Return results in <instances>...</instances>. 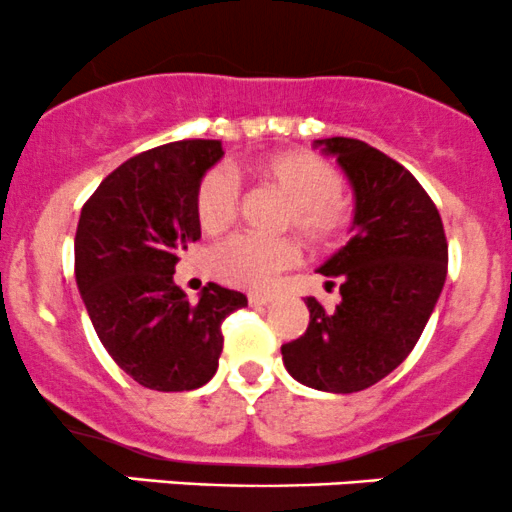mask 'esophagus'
I'll list each match as a JSON object with an SVG mask.
<instances>
[{"instance_id": "34e87169", "label": "esophagus", "mask_w": 512, "mask_h": 512, "mask_svg": "<svg viewBox=\"0 0 512 512\" xmlns=\"http://www.w3.org/2000/svg\"><path fill=\"white\" fill-rule=\"evenodd\" d=\"M269 301H272V296H267V294H250V296H247V303H250V306H267Z\"/></svg>"}]
</instances>
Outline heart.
<instances>
[{
    "instance_id": "b5f03b06",
    "label": "heart",
    "mask_w": 512,
    "mask_h": 512,
    "mask_svg": "<svg viewBox=\"0 0 512 512\" xmlns=\"http://www.w3.org/2000/svg\"><path fill=\"white\" fill-rule=\"evenodd\" d=\"M252 172L289 199L284 226L294 228L308 243L333 245L352 223V206L340 192V172L311 150H282L252 162ZM240 201V184L226 170L201 177L194 196L196 221L204 233H221L233 223ZM296 240H265L257 235H233L211 252V269L221 282L247 291H265L277 274L299 262Z\"/></svg>"
}]
</instances>
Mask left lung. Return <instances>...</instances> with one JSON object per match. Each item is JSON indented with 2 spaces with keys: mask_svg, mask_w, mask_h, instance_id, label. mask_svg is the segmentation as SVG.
I'll return each instance as SVG.
<instances>
[{
  "mask_svg": "<svg viewBox=\"0 0 512 512\" xmlns=\"http://www.w3.org/2000/svg\"><path fill=\"white\" fill-rule=\"evenodd\" d=\"M355 192L352 238L323 267L340 284L335 311L313 296L306 333L282 345L286 372L318 391L355 393L403 362L423 335L447 277V238L418 179L355 138L316 140Z\"/></svg>",
  "mask_w": 512,
  "mask_h": 512,
  "instance_id": "1",
  "label": "left lung"
}]
</instances>
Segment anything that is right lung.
I'll list each match as a JSON object with an SVG mask.
<instances>
[{
  "instance_id": "obj_1",
  "label": "right lung",
  "mask_w": 512,
  "mask_h": 512,
  "mask_svg": "<svg viewBox=\"0 0 512 512\" xmlns=\"http://www.w3.org/2000/svg\"><path fill=\"white\" fill-rule=\"evenodd\" d=\"M223 157L221 140H177L116 167L82 206L75 279L111 359L153 391L211 381L221 323L245 294L209 282L192 303L174 284L179 255L201 238L194 196Z\"/></svg>"
}]
</instances>
